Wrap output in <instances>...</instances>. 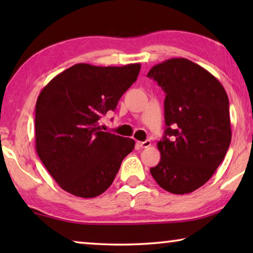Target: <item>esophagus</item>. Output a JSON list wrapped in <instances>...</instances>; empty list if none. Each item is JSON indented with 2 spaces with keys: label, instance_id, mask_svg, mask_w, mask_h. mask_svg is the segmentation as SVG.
Here are the masks:
<instances>
[{
  "label": "esophagus",
  "instance_id": "34e87169",
  "mask_svg": "<svg viewBox=\"0 0 253 253\" xmlns=\"http://www.w3.org/2000/svg\"><path fill=\"white\" fill-rule=\"evenodd\" d=\"M152 145V143H151V140L149 139H147V140H145V142H140L139 143V146L142 147V148H147V147H149Z\"/></svg>",
  "mask_w": 253,
  "mask_h": 253
}]
</instances>
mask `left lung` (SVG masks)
<instances>
[{
    "label": "left lung",
    "instance_id": "left-lung-1",
    "mask_svg": "<svg viewBox=\"0 0 253 253\" xmlns=\"http://www.w3.org/2000/svg\"><path fill=\"white\" fill-rule=\"evenodd\" d=\"M147 77L166 93V129L157 143L161 161L151 174L170 193H191L212 177L228 152V95L215 77L184 58L158 63Z\"/></svg>",
    "mask_w": 253,
    "mask_h": 253
}]
</instances>
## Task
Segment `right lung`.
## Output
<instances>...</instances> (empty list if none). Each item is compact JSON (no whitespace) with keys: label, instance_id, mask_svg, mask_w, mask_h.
<instances>
[{"label":"right lung","instance_id":"obj_1","mask_svg":"<svg viewBox=\"0 0 253 253\" xmlns=\"http://www.w3.org/2000/svg\"><path fill=\"white\" fill-rule=\"evenodd\" d=\"M139 70V63H77L42 89L36 105V149L68 193L84 199L104 193L134 149V139L102 131L99 121L116 109Z\"/></svg>","mask_w":253,"mask_h":253}]
</instances>
